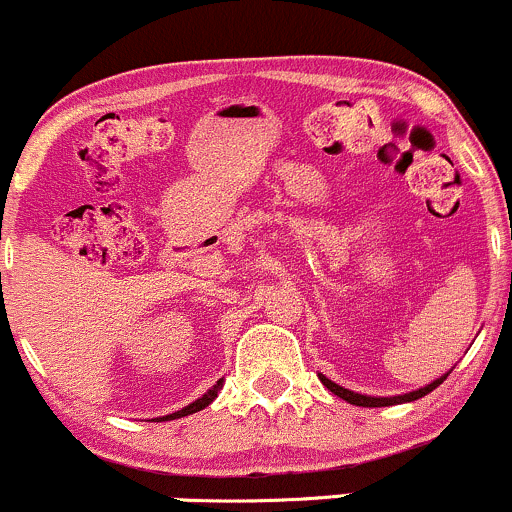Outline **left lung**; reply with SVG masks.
<instances>
[{
    "label": "left lung",
    "instance_id": "1",
    "mask_svg": "<svg viewBox=\"0 0 512 512\" xmlns=\"http://www.w3.org/2000/svg\"><path fill=\"white\" fill-rule=\"evenodd\" d=\"M449 372H452V369H449ZM449 372H447L445 376H440V379L432 381V384L423 386V389L411 391V393H403V396H364V393H355V391H350V389H342V386L335 384V381H330L328 376H323V374H318V379L323 381L325 389H330V391L335 393V396H340L342 401L352 403V406H362V408H381V406H396V403H411V401H418V398L428 396V393H430L432 389H437V386H440L442 381L447 379Z\"/></svg>",
    "mask_w": 512,
    "mask_h": 512
}]
</instances>
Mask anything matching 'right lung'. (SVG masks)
Instances as JSON below:
<instances>
[{
	"mask_svg": "<svg viewBox=\"0 0 512 512\" xmlns=\"http://www.w3.org/2000/svg\"><path fill=\"white\" fill-rule=\"evenodd\" d=\"M221 389H223V379H218L216 384H213L211 389L204 393V396H201V398H196L194 403H189V406H184L182 411H177V413L162 415V418H157V420H174V418H184V415H192V413H196V411H204V408L209 406V403L213 401V398L218 396V391H221Z\"/></svg>",
	"mask_w": 512,
	"mask_h": 512,
	"instance_id": "1",
	"label": "right lung"
}]
</instances>
